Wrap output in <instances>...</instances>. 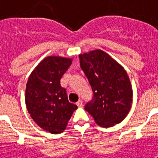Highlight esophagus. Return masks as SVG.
I'll return each mask as SVG.
<instances>
[{
    "mask_svg": "<svg viewBox=\"0 0 158 158\" xmlns=\"http://www.w3.org/2000/svg\"><path fill=\"white\" fill-rule=\"evenodd\" d=\"M76 105L79 106V107H82L83 106V102L81 100H79V101L76 102Z\"/></svg>",
    "mask_w": 158,
    "mask_h": 158,
    "instance_id": "esophagus-1",
    "label": "esophagus"
}]
</instances>
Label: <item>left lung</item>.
<instances>
[{
  "label": "left lung",
  "instance_id": "obj_1",
  "mask_svg": "<svg viewBox=\"0 0 158 158\" xmlns=\"http://www.w3.org/2000/svg\"><path fill=\"white\" fill-rule=\"evenodd\" d=\"M80 68L89 79L93 98L84 109L102 127L121 122L130 111L133 92L127 73L102 50L79 56Z\"/></svg>",
  "mask_w": 158,
  "mask_h": 158
}]
</instances>
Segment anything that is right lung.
<instances>
[{
  "instance_id": "obj_1",
  "label": "right lung",
  "mask_w": 158,
  "mask_h": 158,
  "mask_svg": "<svg viewBox=\"0 0 158 158\" xmlns=\"http://www.w3.org/2000/svg\"><path fill=\"white\" fill-rule=\"evenodd\" d=\"M71 59L48 56L31 73L25 91L28 113L37 125L51 134H60L78 106L68 100L60 79L71 64Z\"/></svg>"
}]
</instances>
